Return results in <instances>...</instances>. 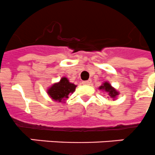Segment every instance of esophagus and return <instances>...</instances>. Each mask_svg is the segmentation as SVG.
Masks as SVG:
<instances>
[{
    "label": "esophagus",
    "instance_id": "34e87169",
    "mask_svg": "<svg viewBox=\"0 0 155 155\" xmlns=\"http://www.w3.org/2000/svg\"><path fill=\"white\" fill-rule=\"evenodd\" d=\"M91 83V80H86V81H83L82 84H84V85H90Z\"/></svg>",
    "mask_w": 155,
    "mask_h": 155
}]
</instances>
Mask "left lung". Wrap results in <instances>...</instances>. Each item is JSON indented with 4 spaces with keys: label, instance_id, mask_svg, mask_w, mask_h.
Returning <instances> with one entry per match:
<instances>
[{
    "label": "left lung",
    "instance_id": "left-lung-1",
    "mask_svg": "<svg viewBox=\"0 0 155 155\" xmlns=\"http://www.w3.org/2000/svg\"><path fill=\"white\" fill-rule=\"evenodd\" d=\"M99 89L107 93L108 95H109V97L111 98L113 100H115V98H116L119 94V91H118L115 88H114V87L111 86V84L107 81L103 83V84L99 87Z\"/></svg>",
    "mask_w": 155,
    "mask_h": 155
}]
</instances>
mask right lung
Wrapping results in <instances>:
<instances>
[{
  "instance_id": "right-lung-1",
  "label": "right lung",
  "mask_w": 155,
  "mask_h": 155,
  "mask_svg": "<svg viewBox=\"0 0 155 155\" xmlns=\"http://www.w3.org/2000/svg\"><path fill=\"white\" fill-rule=\"evenodd\" d=\"M76 85L70 83L68 78L62 77L57 83H55L47 89L48 95L52 100L60 103H65L69 94L75 91Z\"/></svg>"
}]
</instances>
